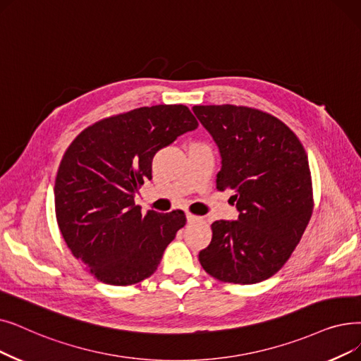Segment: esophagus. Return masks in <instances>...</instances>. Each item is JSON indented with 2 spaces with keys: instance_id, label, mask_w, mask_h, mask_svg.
<instances>
[{
  "instance_id": "obj_1",
  "label": "esophagus",
  "mask_w": 361,
  "mask_h": 361,
  "mask_svg": "<svg viewBox=\"0 0 361 361\" xmlns=\"http://www.w3.org/2000/svg\"><path fill=\"white\" fill-rule=\"evenodd\" d=\"M185 218H187V223H195V221H199V219H200V216H196L193 214H187Z\"/></svg>"
}]
</instances>
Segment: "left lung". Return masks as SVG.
<instances>
[{"label":"left lung","instance_id":"obj_1","mask_svg":"<svg viewBox=\"0 0 361 361\" xmlns=\"http://www.w3.org/2000/svg\"><path fill=\"white\" fill-rule=\"evenodd\" d=\"M221 156L216 189L231 190L236 221L212 223L199 252L203 270L228 283L252 285L276 274L300 243L312 214L307 153L277 118L245 106H193Z\"/></svg>","mask_w":361,"mask_h":361}]
</instances>
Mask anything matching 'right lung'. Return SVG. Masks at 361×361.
Listing matches in <instances>:
<instances>
[{"instance_id": "1", "label": "right lung", "mask_w": 361, "mask_h": 361, "mask_svg": "<svg viewBox=\"0 0 361 361\" xmlns=\"http://www.w3.org/2000/svg\"><path fill=\"white\" fill-rule=\"evenodd\" d=\"M183 104H158L99 121L68 147L56 184V218L68 247L103 283L152 276L184 227L183 211L143 216L134 197L152 180L156 152L197 128Z\"/></svg>"}]
</instances>
